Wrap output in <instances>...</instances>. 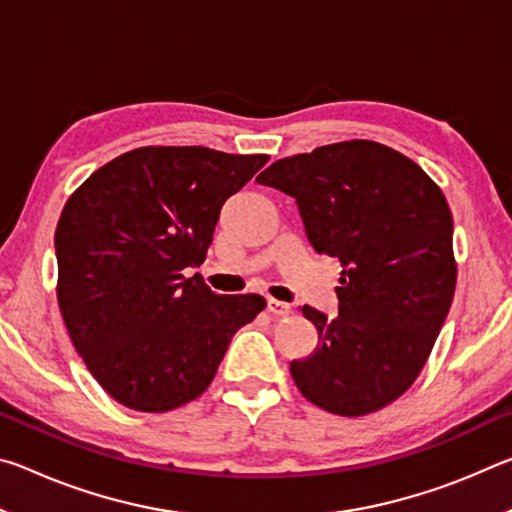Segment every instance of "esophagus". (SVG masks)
I'll list each match as a JSON object with an SVG mask.
<instances>
[{
  "instance_id": "esophagus-1",
  "label": "esophagus",
  "mask_w": 512,
  "mask_h": 512,
  "mask_svg": "<svg viewBox=\"0 0 512 512\" xmlns=\"http://www.w3.org/2000/svg\"><path fill=\"white\" fill-rule=\"evenodd\" d=\"M266 309L271 311V314L277 316V318L291 314V305H289V302H280V300H273V298H268Z\"/></svg>"
}]
</instances>
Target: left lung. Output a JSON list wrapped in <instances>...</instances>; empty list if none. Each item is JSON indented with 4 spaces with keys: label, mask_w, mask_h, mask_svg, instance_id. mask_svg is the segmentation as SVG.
Wrapping results in <instances>:
<instances>
[{
    "label": "left lung",
    "mask_w": 512,
    "mask_h": 512,
    "mask_svg": "<svg viewBox=\"0 0 512 512\" xmlns=\"http://www.w3.org/2000/svg\"><path fill=\"white\" fill-rule=\"evenodd\" d=\"M296 198L309 244L343 266L339 314L291 361L298 391L336 415L395 402L420 375L452 307L454 221L440 187L406 155L352 140L273 162L257 176Z\"/></svg>",
    "instance_id": "left-lung-1"
}]
</instances>
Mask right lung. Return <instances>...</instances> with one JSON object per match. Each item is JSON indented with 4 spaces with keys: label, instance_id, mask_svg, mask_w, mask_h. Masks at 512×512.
<instances>
[{
    "label": "right lung",
    "instance_id": "1",
    "mask_svg": "<svg viewBox=\"0 0 512 512\" xmlns=\"http://www.w3.org/2000/svg\"><path fill=\"white\" fill-rule=\"evenodd\" d=\"M268 162L205 146H144L103 164L56 228L58 305L76 352L119 404L164 413L212 384L237 329L266 300L201 277L223 203Z\"/></svg>",
    "mask_w": 512,
    "mask_h": 512
}]
</instances>
